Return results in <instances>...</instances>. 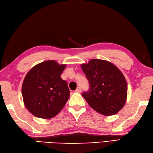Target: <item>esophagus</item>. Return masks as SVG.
I'll return each instance as SVG.
<instances>
[{"instance_id":"obj_1","label":"esophagus","mask_w":153,"mask_h":153,"mask_svg":"<svg viewBox=\"0 0 153 153\" xmlns=\"http://www.w3.org/2000/svg\"><path fill=\"white\" fill-rule=\"evenodd\" d=\"M76 92H77V93L81 92V91H82V89H81V88H79V87L77 88V89L76 90Z\"/></svg>"}]
</instances>
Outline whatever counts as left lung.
<instances>
[{
	"label": "left lung",
	"mask_w": 153,
	"mask_h": 153,
	"mask_svg": "<svg viewBox=\"0 0 153 153\" xmlns=\"http://www.w3.org/2000/svg\"><path fill=\"white\" fill-rule=\"evenodd\" d=\"M81 68L90 84V90L82 96L90 106L104 116L118 113L127 98V83L122 71L103 59H91Z\"/></svg>",
	"instance_id": "8db88e82"
}]
</instances>
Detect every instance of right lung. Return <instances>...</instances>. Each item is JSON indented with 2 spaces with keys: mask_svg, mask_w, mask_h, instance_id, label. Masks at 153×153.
Returning a JSON list of instances; mask_svg holds the SVG:
<instances>
[{
  "mask_svg": "<svg viewBox=\"0 0 153 153\" xmlns=\"http://www.w3.org/2000/svg\"><path fill=\"white\" fill-rule=\"evenodd\" d=\"M66 64L48 60L35 65L22 84L24 104L33 115L50 119L62 110L69 98L68 84L61 77Z\"/></svg>",
  "mask_w": 153,
  "mask_h": 153,
  "instance_id": "obj_1",
  "label": "right lung"
}]
</instances>
